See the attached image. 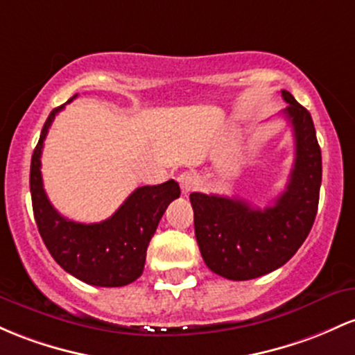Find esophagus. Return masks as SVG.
I'll return each instance as SVG.
<instances>
[{
	"label": "esophagus",
	"instance_id": "34e87169",
	"mask_svg": "<svg viewBox=\"0 0 355 355\" xmlns=\"http://www.w3.org/2000/svg\"><path fill=\"white\" fill-rule=\"evenodd\" d=\"M178 184H180V189H182V192L185 193H190L192 192V190H196V187H197V177H196V173H192V171H182L180 175H178Z\"/></svg>",
	"mask_w": 355,
	"mask_h": 355
}]
</instances>
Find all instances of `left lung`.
Here are the masks:
<instances>
[{"mask_svg": "<svg viewBox=\"0 0 355 355\" xmlns=\"http://www.w3.org/2000/svg\"><path fill=\"white\" fill-rule=\"evenodd\" d=\"M295 136V165L286 190L264 210L216 193H190L200 254L210 271L234 282L259 278L293 258L318 209L322 153L310 112L282 91Z\"/></svg>", "mask_w": 355, "mask_h": 355, "instance_id": "left-lung-1", "label": "left lung"}]
</instances>
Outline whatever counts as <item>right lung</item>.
I'll return each mask as SVG.
<instances>
[{
    "instance_id": "add662e5",
    "label": "right lung",
    "mask_w": 355,
    "mask_h": 355,
    "mask_svg": "<svg viewBox=\"0 0 355 355\" xmlns=\"http://www.w3.org/2000/svg\"><path fill=\"white\" fill-rule=\"evenodd\" d=\"M64 107L50 112L32 155L30 192L38 232L52 258L80 282L107 288L130 285L141 276L148 244L170 202L180 197V187L175 180L139 187L109 219L94 224L60 216L44 190L40 158L49 128Z\"/></svg>"
}]
</instances>
